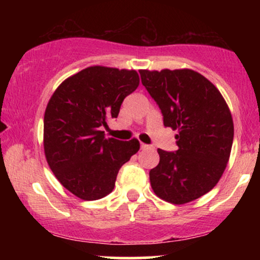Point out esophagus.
Segmentation results:
<instances>
[{"instance_id":"obj_1","label":"esophagus","mask_w":260,"mask_h":260,"mask_svg":"<svg viewBox=\"0 0 260 260\" xmlns=\"http://www.w3.org/2000/svg\"><path fill=\"white\" fill-rule=\"evenodd\" d=\"M140 149H142V150H148V149H153V147H151V145L144 144V143H140Z\"/></svg>"}]
</instances>
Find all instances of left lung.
Segmentation results:
<instances>
[{
	"mask_svg": "<svg viewBox=\"0 0 260 260\" xmlns=\"http://www.w3.org/2000/svg\"><path fill=\"white\" fill-rule=\"evenodd\" d=\"M139 73L164 126L178 129L177 150L157 149L160 162L149 172L151 188L172 204L198 199L213 189L228 165L234 142L231 112L215 85L194 71Z\"/></svg>",
	"mask_w": 260,
	"mask_h": 260,
	"instance_id": "left-lung-1",
	"label": "left lung"
}]
</instances>
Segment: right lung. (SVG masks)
Masks as SVG:
<instances>
[{
	"label": "right lung",
	"instance_id": "add662e5",
	"mask_svg": "<svg viewBox=\"0 0 260 260\" xmlns=\"http://www.w3.org/2000/svg\"><path fill=\"white\" fill-rule=\"evenodd\" d=\"M139 85L136 71L101 66L66 79L47 104L44 149L56 178L84 201L110 194L118 170L139 150L137 139L106 138L101 127L117 118L124 98Z\"/></svg>",
	"mask_w": 260,
	"mask_h": 260
}]
</instances>
